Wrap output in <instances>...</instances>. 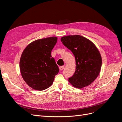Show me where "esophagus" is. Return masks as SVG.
Listing matches in <instances>:
<instances>
[{"instance_id":"1","label":"esophagus","mask_w":122,"mask_h":122,"mask_svg":"<svg viewBox=\"0 0 122 122\" xmlns=\"http://www.w3.org/2000/svg\"><path fill=\"white\" fill-rule=\"evenodd\" d=\"M59 69H60L61 71H62V70H63V69H64V66H60V67H59Z\"/></svg>"}]
</instances>
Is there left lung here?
<instances>
[{
  "instance_id": "obj_1",
  "label": "left lung",
  "mask_w": 122,
  "mask_h": 122,
  "mask_svg": "<svg viewBox=\"0 0 122 122\" xmlns=\"http://www.w3.org/2000/svg\"><path fill=\"white\" fill-rule=\"evenodd\" d=\"M61 40L75 58L76 71L69 78V82L78 88L89 86L98 76L102 66L101 56L97 47L80 35L62 36Z\"/></svg>"
}]
</instances>
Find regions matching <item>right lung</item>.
Masks as SVG:
<instances>
[{"label": "right lung", "instance_id": "obj_1", "mask_svg": "<svg viewBox=\"0 0 122 122\" xmlns=\"http://www.w3.org/2000/svg\"><path fill=\"white\" fill-rule=\"evenodd\" d=\"M56 36L36 40L25 48L20 60L22 77L29 86L43 91L52 84L59 69L51 55Z\"/></svg>", "mask_w": 122, "mask_h": 122}]
</instances>
